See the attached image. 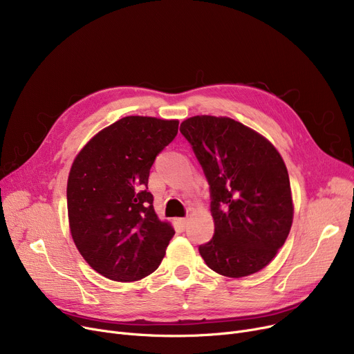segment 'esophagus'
<instances>
[{"mask_svg":"<svg viewBox=\"0 0 354 354\" xmlns=\"http://www.w3.org/2000/svg\"><path fill=\"white\" fill-rule=\"evenodd\" d=\"M178 224H179L182 228H185V227H187V224H188V218H179V219H178Z\"/></svg>","mask_w":354,"mask_h":354,"instance_id":"obj_1","label":"esophagus"}]
</instances>
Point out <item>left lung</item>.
<instances>
[{"instance_id":"8db88e82","label":"left lung","mask_w":354,"mask_h":354,"mask_svg":"<svg viewBox=\"0 0 354 354\" xmlns=\"http://www.w3.org/2000/svg\"><path fill=\"white\" fill-rule=\"evenodd\" d=\"M180 132L209 183L215 234L199 254L215 272L241 278L267 267L294 216L286 163L275 146L225 116H194Z\"/></svg>"}]
</instances>
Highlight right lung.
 Segmentation results:
<instances>
[{"label":"right lung","instance_id":"1","mask_svg":"<svg viewBox=\"0 0 354 354\" xmlns=\"http://www.w3.org/2000/svg\"><path fill=\"white\" fill-rule=\"evenodd\" d=\"M178 124L126 116L93 136L73 160L67 179L71 238L86 263L109 280L132 283L152 274L175 235L146 189L155 158L175 139Z\"/></svg>","mask_w":354,"mask_h":354}]
</instances>
